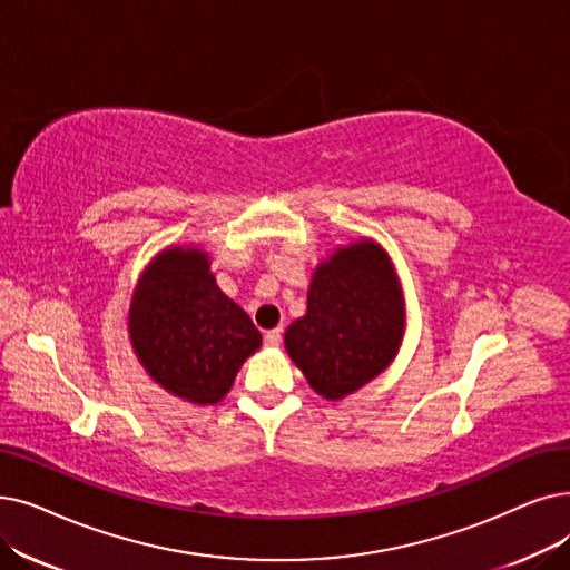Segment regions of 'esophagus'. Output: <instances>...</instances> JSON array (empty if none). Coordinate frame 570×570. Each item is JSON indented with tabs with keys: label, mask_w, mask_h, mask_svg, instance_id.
I'll list each match as a JSON object with an SVG mask.
<instances>
[{
	"label": "esophagus",
	"mask_w": 570,
	"mask_h": 570,
	"mask_svg": "<svg viewBox=\"0 0 570 570\" xmlns=\"http://www.w3.org/2000/svg\"><path fill=\"white\" fill-rule=\"evenodd\" d=\"M282 344V328H272L265 333V346H279Z\"/></svg>",
	"instance_id": "34e87169"
}]
</instances>
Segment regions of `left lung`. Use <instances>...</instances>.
<instances>
[{
  "mask_svg": "<svg viewBox=\"0 0 570 570\" xmlns=\"http://www.w3.org/2000/svg\"><path fill=\"white\" fill-rule=\"evenodd\" d=\"M405 335V298L384 246L370 237L321 261L307 312L284 333L291 361L326 401H342L391 365Z\"/></svg>",
  "mask_w": 570,
  "mask_h": 570,
  "instance_id": "8db88e82",
  "label": "left lung"
}]
</instances>
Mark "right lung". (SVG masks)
Segmentation results:
<instances>
[{"instance_id": "1", "label": "right lung", "mask_w": 570, "mask_h": 570, "mask_svg": "<svg viewBox=\"0 0 570 570\" xmlns=\"http://www.w3.org/2000/svg\"><path fill=\"white\" fill-rule=\"evenodd\" d=\"M128 333L146 375L193 405L224 401L263 342L249 314L218 288L197 244L167 246L148 261L130 298Z\"/></svg>"}]
</instances>
